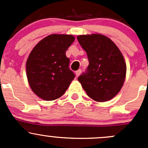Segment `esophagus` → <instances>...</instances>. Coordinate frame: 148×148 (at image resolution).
I'll list each match as a JSON object with an SVG mask.
<instances>
[{
	"label": "esophagus",
	"mask_w": 148,
	"mask_h": 148,
	"mask_svg": "<svg viewBox=\"0 0 148 148\" xmlns=\"http://www.w3.org/2000/svg\"><path fill=\"white\" fill-rule=\"evenodd\" d=\"M81 73H82V70H81V69L77 70V71H76V76H77V77H78L79 76L80 74H81Z\"/></svg>",
	"instance_id": "34e87169"
}]
</instances>
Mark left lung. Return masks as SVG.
Listing matches in <instances>:
<instances>
[{"instance_id":"obj_1","label":"left lung","mask_w":148,"mask_h":148,"mask_svg":"<svg viewBox=\"0 0 148 148\" xmlns=\"http://www.w3.org/2000/svg\"><path fill=\"white\" fill-rule=\"evenodd\" d=\"M77 39L89 59V66L78 77L79 82L94 100H110L120 92L126 77V63L120 49L99 34L78 36Z\"/></svg>"}]
</instances>
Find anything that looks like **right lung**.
Listing matches in <instances>:
<instances>
[{
	"label": "right lung",
	"instance_id": "1",
	"mask_svg": "<svg viewBox=\"0 0 148 148\" xmlns=\"http://www.w3.org/2000/svg\"><path fill=\"white\" fill-rule=\"evenodd\" d=\"M74 39L72 35L51 34L40 41L30 53L26 62L28 84L44 100L62 97L75 77L66 56Z\"/></svg>",
	"mask_w": 148,
	"mask_h": 148
}]
</instances>
